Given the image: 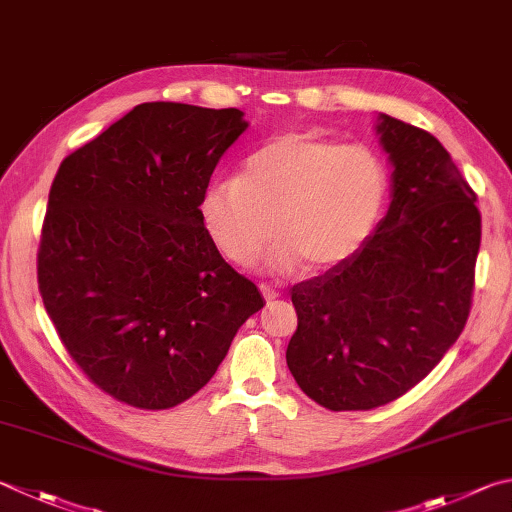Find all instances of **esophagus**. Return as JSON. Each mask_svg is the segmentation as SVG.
<instances>
[{
  "mask_svg": "<svg viewBox=\"0 0 512 512\" xmlns=\"http://www.w3.org/2000/svg\"><path fill=\"white\" fill-rule=\"evenodd\" d=\"M259 291H262V295H264V300L266 302H273V300H277V297H280L282 293L277 291L275 286H271V284H259Z\"/></svg>",
  "mask_w": 512,
  "mask_h": 512,
  "instance_id": "obj_1",
  "label": "esophagus"
}]
</instances>
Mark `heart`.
<instances>
[{
    "label": "heart",
    "instance_id": "obj_1",
    "mask_svg": "<svg viewBox=\"0 0 512 512\" xmlns=\"http://www.w3.org/2000/svg\"><path fill=\"white\" fill-rule=\"evenodd\" d=\"M387 190V165L369 147L286 132L250 152L239 179L226 176L203 190L201 219L237 264L253 262L275 226L282 237L268 250V268L288 271L302 259L329 268L369 237Z\"/></svg>",
    "mask_w": 512,
    "mask_h": 512
}]
</instances>
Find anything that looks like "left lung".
Instances as JSON below:
<instances>
[{"label": "left lung", "instance_id": "left-lung-1", "mask_svg": "<svg viewBox=\"0 0 512 512\" xmlns=\"http://www.w3.org/2000/svg\"><path fill=\"white\" fill-rule=\"evenodd\" d=\"M392 203L356 253L295 284V383L333 412L396 401L439 365L466 327L481 215L475 192L432 134L378 114Z\"/></svg>", "mask_w": 512, "mask_h": 512}]
</instances>
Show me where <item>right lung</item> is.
<instances>
[{
    "label": "right lung",
    "mask_w": 512,
    "mask_h": 512,
    "mask_svg": "<svg viewBox=\"0 0 512 512\" xmlns=\"http://www.w3.org/2000/svg\"><path fill=\"white\" fill-rule=\"evenodd\" d=\"M246 129L232 107L143 102L55 174L37 253L42 302L69 356L120 403L188 401L264 306L201 219V194Z\"/></svg>",
    "instance_id": "obj_1"
}]
</instances>
